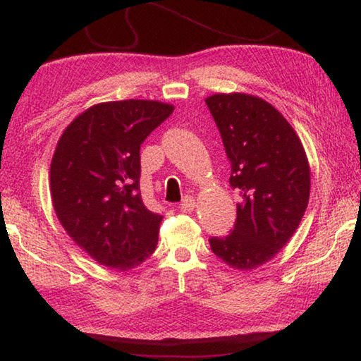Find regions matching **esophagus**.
I'll list each match as a JSON object with an SVG mask.
<instances>
[{
  "instance_id": "1",
  "label": "esophagus",
  "mask_w": 361,
  "mask_h": 361,
  "mask_svg": "<svg viewBox=\"0 0 361 361\" xmlns=\"http://www.w3.org/2000/svg\"><path fill=\"white\" fill-rule=\"evenodd\" d=\"M194 207H195V200H194L192 195H185V197H183V200H181V204H180V209L183 212H192Z\"/></svg>"
}]
</instances>
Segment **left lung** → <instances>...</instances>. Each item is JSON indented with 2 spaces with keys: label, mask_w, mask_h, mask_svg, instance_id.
Listing matches in <instances>:
<instances>
[{
  "label": "left lung",
  "mask_w": 361,
  "mask_h": 361,
  "mask_svg": "<svg viewBox=\"0 0 361 361\" xmlns=\"http://www.w3.org/2000/svg\"><path fill=\"white\" fill-rule=\"evenodd\" d=\"M231 161L229 183L239 189L235 226L212 237L219 259L237 271L271 261L295 234L310 194V167L298 133L271 103L243 92L205 99Z\"/></svg>",
  "instance_id": "8db88e82"
}]
</instances>
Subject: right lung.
<instances>
[{"label":"right lung","mask_w":361,"mask_h":361,"mask_svg":"<svg viewBox=\"0 0 361 361\" xmlns=\"http://www.w3.org/2000/svg\"><path fill=\"white\" fill-rule=\"evenodd\" d=\"M175 106L157 100L92 105L60 135L51 199L71 240L99 264L130 271L156 250L162 216L143 204L140 145Z\"/></svg>","instance_id":"add662e5"}]
</instances>
